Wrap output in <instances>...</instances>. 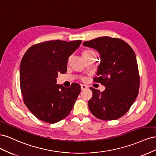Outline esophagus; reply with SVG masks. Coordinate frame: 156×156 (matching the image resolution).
<instances>
[{
  "label": "esophagus",
  "instance_id": "obj_1",
  "mask_svg": "<svg viewBox=\"0 0 156 156\" xmlns=\"http://www.w3.org/2000/svg\"><path fill=\"white\" fill-rule=\"evenodd\" d=\"M81 88L82 90H86L88 88V86L87 85H84V84H81Z\"/></svg>",
  "mask_w": 156,
  "mask_h": 156
}]
</instances>
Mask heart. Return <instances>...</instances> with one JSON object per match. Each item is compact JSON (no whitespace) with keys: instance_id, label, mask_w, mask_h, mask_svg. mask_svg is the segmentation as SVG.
Wrapping results in <instances>:
<instances>
[{"instance_id":"1","label":"heart","mask_w":156,"mask_h":156,"mask_svg":"<svg viewBox=\"0 0 156 156\" xmlns=\"http://www.w3.org/2000/svg\"><path fill=\"white\" fill-rule=\"evenodd\" d=\"M94 54H96L95 52H94V51H92V50H87V51H85L83 52V57H87V56H92Z\"/></svg>"}]
</instances>
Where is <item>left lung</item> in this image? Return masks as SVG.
Segmentation results:
<instances>
[{
	"instance_id": "1",
	"label": "left lung",
	"mask_w": 156,
	"mask_h": 156,
	"mask_svg": "<svg viewBox=\"0 0 156 156\" xmlns=\"http://www.w3.org/2000/svg\"><path fill=\"white\" fill-rule=\"evenodd\" d=\"M83 45L100 54L94 81L105 87L102 92L90 88L93 96L88 101L89 109L103 120L119 119L129 111L139 93L140 80L134 51L124 40L108 36L86 41Z\"/></svg>"
}]
</instances>
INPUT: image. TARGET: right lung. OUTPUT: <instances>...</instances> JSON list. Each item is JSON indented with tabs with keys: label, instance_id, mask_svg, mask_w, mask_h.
<instances>
[{
	"label": "right lung",
	"instance_id": "add662e5",
	"mask_svg": "<svg viewBox=\"0 0 156 156\" xmlns=\"http://www.w3.org/2000/svg\"><path fill=\"white\" fill-rule=\"evenodd\" d=\"M81 40L48 41L28 49L21 60L20 79L23 101L37 119L55 124L68 116L81 87L56 84L58 73L67 71L69 56L81 45Z\"/></svg>",
	"mask_w": 156,
	"mask_h": 156
}]
</instances>
